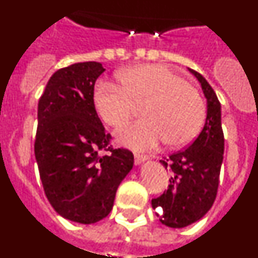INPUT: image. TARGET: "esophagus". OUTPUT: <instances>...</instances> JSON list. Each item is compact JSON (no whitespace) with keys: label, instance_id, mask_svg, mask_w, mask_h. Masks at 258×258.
I'll use <instances>...</instances> for the list:
<instances>
[{"label":"esophagus","instance_id":"esophagus-1","mask_svg":"<svg viewBox=\"0 0 258 258\" xmlns=\"http://www.w3.org/2000/svg\"><path fill=\"white\" fill-rule=\"evenodd\" d=\"M147 159H149L147 155H140V154L134 155V163H136V165H140V164H142L143 161H146Z\"/></svg>","mask_w":258,"mask_h":258}]
</instances>
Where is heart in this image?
I'll return each instance as SVG.
<instances>
[{"mask_svg": "<svg viewBox=\"0 0 258 258\" xmlns=\"http://www.w3.org/2000/svg\"><path fill=\"white\" fill-rule=\"evenodd\" d=\"M118 83L99 81L93 103L107 125L120 127L143 106V120L117 133V141L133 150H150L165 141L169 147L186 146L199 134L206 120V103L195 86L161 64H140L122 70Z\"/></svg>", "mask_w": 258, "mask_h": 258, "instance_id": "b5f03b06", "label": "heart"}]
</instances>
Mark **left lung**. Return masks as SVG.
<instances>
[{"label": "left lung", "mask_w": 258, "mask_h": 258, "mask_svg": "<svg viewBox=\"0 0 258 258\" xmlns=\"http://www.w3.org/2000/svg\"><path fill=\"white\" fill-rule=\"evenodd\" d=\"M190 72L199 80L207 98L206 124L187 149L160 160L172 177L168 190L151 200L152 208L159 212L160 222L174 229L197 222L212 208L217 195L225 149L220 101L199 72Z\"/></svg>", "instance_id": "1"}]
</instances>
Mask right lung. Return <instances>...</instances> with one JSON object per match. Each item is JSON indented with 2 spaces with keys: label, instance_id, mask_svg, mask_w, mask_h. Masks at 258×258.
<instances>
[{
  "label": "right lung",
  "instance_id": "obj_1",
  "mask_svg": "<svg viewBox=\"0 0 258 258\" xmlns=\"http://www.w3.org/2000/svg\"><path fill=\"white\" fill-rule=\"evenodd\" d=\"M98 61L75 63L50 77L38 101L35 156L45 195L61 217L95 223L108 216L134 156L113 149L93 103Z\"/></svg>",
  "mask_w": 258,
  "mask_h": 258
}]
</instances>
